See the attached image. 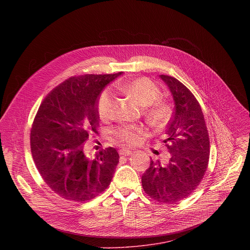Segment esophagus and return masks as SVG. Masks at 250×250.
Masks as SVG:
<instances>
[{"label":"esophagus","instance_id":"obj_1","mask_svg":"<svg viewBox=\"0 0 250 250\" xmlns=\"http://www.w3.org/2000/svg\"><path fill=\"white\" fill-rule=\"evenodd\" d=\"M119 153H120V155H122V156H128V155H130L132 152H131L130 150H128V149H121V150L119 151Z\"/></svg>","mask_w":250,"mask_h":250}]
</instances>
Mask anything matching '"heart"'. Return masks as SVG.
I'll list each match as a JSON object with an SVG mask.
<instances>
[{
  "mask_svg": "<svg viewBox=\"0 0 250 250\" xmlns=\"http://www.w3.org/2000/svg\"><path fill=\"white\" fill-rule=\"evenodd\" d=\"M116 87L126 96L134 99L141 106H145V114L148 124L156 128L164 126L171 119V104L160 100L161 92L158 86L147 78H137L120 82ZM116 97L112 90H104L97 101V110L102 121L106 122L113 118ZM144 128L137 125H124L113 130V134L120 145L133 146L144 133Z\"/></svg>",
  "mask_w": 250,
  "mask_h": 250,
  "instance_id": "b5f03b06",
  "label": "heart"
}]
</instances>
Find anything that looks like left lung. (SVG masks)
Here are the masks:
<instances>
[{
	"label": "left lung",
	"instance_id": "obj_1",
	"mask_svg": "<svg viewBox=\"0 0 250 250\" xmlns=\"http://www.w3.org/2000/svg\"><path fill=\"white\" fill-rule=\"evenodd\" d=\"M160 78L175 104L162 141L170 159L163 164L151 160L141 183L151 199L173 204L190 196L202 181L208 163L209 138L201 105L192 92L174 77Z\"/></svg>",
	"mask_w": 250,
	"mask_h": 250
}]
</instances>
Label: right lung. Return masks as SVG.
I'll use <instances>...</instances> for the list:
<instances>
[{
  "label": "right lung",
  "instance_id": "right-lung-1",
  "mask_svg": "<svg viewBox=\"0 0 250 250\" xmlns=\"http://www.w3.org/2000/svg\"><path fill=\"white\" fill-rule=\"evenodd\" d=\"M116 74L70 77L44 98L33 120L30 149L35 166L46 185L58 196L86 202L111 184L120 155L114 147L94 158L85 141L98 134V98Z\"/></svg>",
  "mask_w": 250,
  "mask_h": 250
}]
</instances>
